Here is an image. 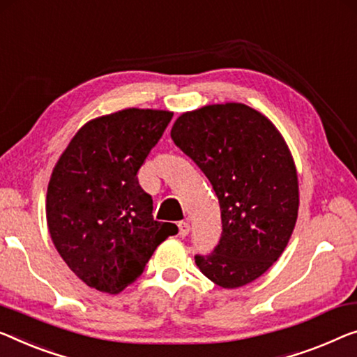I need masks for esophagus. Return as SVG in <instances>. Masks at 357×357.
<instances>
[{
    "mask_svg": "<svg viewBox=\"0 0 357 357\" xmlns=\"http://www.w3.org/2000/svg\"><path fill=\"white\" fill-rule=\"evenodd\" d=\"M178 227H179V236L181 237H185L189 234V231H190V225L188 221H181L179 225H178Z\"/></svg>",
    "mask_w": 357,
    "mask_h": 357,
    "instance_id": "esophagus-1",
    "label": "esophagus"
}]
</instances>
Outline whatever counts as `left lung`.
<instances>
[{
    "mask_svg": "<svg viewBox=\"0 0 357 357\" xmlns=\"http://www.w3.org/2000/svg\"><path fill=\"white\" fill-rule=\"evenodd\" d=\"M172 139L220 200V243L195 264L222 289L250 284L278 261L296 225L298 174L284 136L258 110L226 102L184 112Z\"/></svg>",
    "mask_w": 357,
    "mask_h": 357,
    "instance_id": "obj_1",
    "label": "left lung"
}]
</instances>
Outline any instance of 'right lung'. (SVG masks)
I'll return each mask as SVG.
<instances>
[{
	"mask_svg": "<svg viewBox=\"0 0 357 357\" xmlns=\"http://www.w3.org/2000/svg\"><path fill=\"white\" fill-rule=\"evenodd\" d=\"M173 112L123 109L84 123L52 169L46 221L52 243L77 278L116 295L144 271L173 222L152 216L137 172Z\"/></svg>",
	"mask_w": 357,
	"mask_h": 357,
	"instance_id": "right-lung-1",
	"label": "right lung"
}]
</instances>
